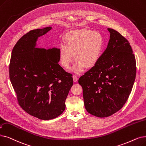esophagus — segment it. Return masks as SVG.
<instances>
[{"label": "esophagus", "instance_id": "esophagus-1", "mask_svg": "<svg viewBox=\"0 0 146 146\" xmlns=\"http://www.w3.org/2000/svg\"><path fill=\"white\" fill-rule=\"evenodd\" d=\"M73 79L74 82H77L78 81V77L76 75L73 76Z\"/></svg>", "mask_w": 146, "mask_h": 146}]
</instances>
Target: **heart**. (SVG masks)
Masks as SVG:
<instances>
[{"label":"heart","mask_w":146,"mask_h":146,"mask_svg":"<svg viewBox=\"0 0 146 146\" xmlns=\"http://www.w3.org/2000/svg\"><path fill=\"white\" fill-rule=\"evenodd\" d=\"M64 41V44L58 49L60 62L67 69L74 58L72 70L75 73H80L85 67H94L102 55L104 40L98 31L86 29L72 31L65 35Z\"/></svg>","instance_id":"obj_1"}]
</instances>
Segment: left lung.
<instances>
[{
	"instance_id": "8db88e82",
	"label": "left lung",
	"mask_w": 146,
	"mask_h": 146,
	"mask_svg": "<svg viewBox=\"0 0 146 146\" xmlns=\"http://www.w3.org/2000/svg\"><path fill=\"white\" fill-rule=\"evenodd\" d=\"M110 33L108 45L96 65L79 79L84 105L91 115L106 117L125 104L136 76L135 55L128 40L118 31Z\"/></svg>"
}]
</instances>
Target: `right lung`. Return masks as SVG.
<instances>
[{
  "instance_id": "right-lung-1",
  "label": "right lung",
  "mask_w": 146,
  "mask_h": 146,
  "mask_svg": "<svg viewBox=\"0 0 146 146\" xmlns=\"http://www.w3.org/2000/svg\"><path fill=\"white\" fill-rule=\"evenodd\" d=\"M50 27L29 31L12 51L9 78L19 105L29 115L42 120L60 116L73 84L72 74L59 64L58 49L36 48L38 37Z\"/></svg>"
}]
</instances>
